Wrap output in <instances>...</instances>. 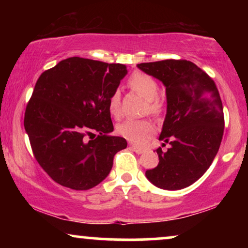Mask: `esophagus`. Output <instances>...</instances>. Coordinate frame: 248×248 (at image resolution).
<instances>
[{"mask_svg": "<svg viewBox=\"0 0 248 248\" xmlns=\"http://www.w3.org/2000/svg\"><path fill=\"white\" fill-rule=\"evenodd\" d=\"M130 148H131L132 150H133L134 152H137L138 155H141V154H143V152H144L143 149H141V148H139V147H135V145H133V144H131Z\"/></svg>", "mask_w": 248, "mask_h": 248, "instance_id": "34e87169", "label": "esophagus"}]
</instances>
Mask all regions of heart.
<instances>
[{
    "instance_id": "obj_1",
    "label": "heart",
    "mask_w": 248,
    "mask_h": 248,
    "mask_svg": "<svg viewBox=\"0 0 248 248\" xmlns=\"http://www.w3.org/2000/svg\"><path fill=\"white\" fill-rule=\"evenodd\" d=\"M128 86L134 93L147 100L145 103V113H149L154 117H160L165 110V101L159 96L158 81L150 74L135 71L128 78ZM108 110L115 118L122 116L121 96L118 91L110 94L108 99ZM117 132L121 137L126 139L137 145H144L154 137L155 128L150 121H134L126 120L117 126Z\"/></svg>"
}]
</instances>
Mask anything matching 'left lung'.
Segmentation results:
<instances>
[{
	"mask_svg": "<svg viewBox=\"0 0 248 248\" xmlns=\"http://www.w3.org/2000/svg\"><path fill=\"white\" fill-rule=\"evenodd\" d=\"M138 67L160 80L167 94L159 140L170 148L157 149L159 164L145 176L159 188L187 187L208 170L221 143L225 117L219 91L212 78L189 61L164 60Z\"/></svg>",
	"mask_w": 248,
	"mask_h": 248,
	"instance_id": "1",
	"label": "left lung"
}]
</instances>
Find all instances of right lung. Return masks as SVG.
<instances>
[{
  "label": "right lung",
  "mask_w": 248,
  "mask_h": 248,
  "mask_svg": "<svg viewBox=\"0 0 248 248\" xmlns=\"http://www.w3.org/2000/svg\"><path fill=\"white\" fill-rule=\"evenodd\" d=\"M126 73L123 64L74 56L37 80L23 124L33 157L57 184L93 188L109 174L114 155L126 148L124 138L108 135L114 131L108 99ZM91 135L96 138L90 140Z\"/></svg>",
  "instance_id": "add662e5"
}]
</instances>
